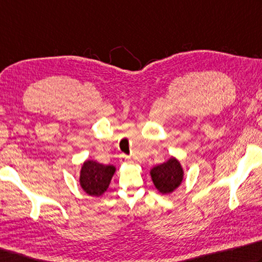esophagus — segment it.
<instances>
[{"instance_id":"esophagus-1","label":"esophagus","mask_w":262,"mask_h":262,"mask_svg":"<svg viewBox=\"0 0 262 262\" xmlns=\"http://www.w3.org/2000/svg\"><path fill=\"white\" fill-rule=\"evenodd\" d=\"M120 158H121L122 163H127V161L130 160V157L129 156H126V155H121Z\"/></svg>"}]
</instances>
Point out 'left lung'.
<instances>
[{
  "label": "left lung",
  "mask_w": 262,
  "mask_h": 262,
  "mask_svg": "<svg viewBox=\"0 0 262 262\" xmlns=\"http://www.w3.org/2000/svg\"><path fill=\"white\" fill-rule=\"evenodd\" d=\"M150 174L156 188L161 193L173 192L183 179V169L175 158H170L166 163L156 166L151 169Z\"/></svg>",
  "instance_id": "1"
}]
</instances>
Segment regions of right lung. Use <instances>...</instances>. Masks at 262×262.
I'll return each instance as SVG.
<instances>
[{
    "instance_id": "right-lung-1",
    "label": "right lung",
    "mask_w": 262,
    "mask_h": 262,
    "mask_svg": "<svg viewBox=\"0 0 262 262\" xmlns=\"http://www.w3.org/2000/svg\"><path fill=\"white\" fill-rule=\"evenodd\" d=\"M116 168L112 165L98 164L88 160L82 165L80 184L89 196H101L106 191Z\"/></svg>"
}]
</instances>
